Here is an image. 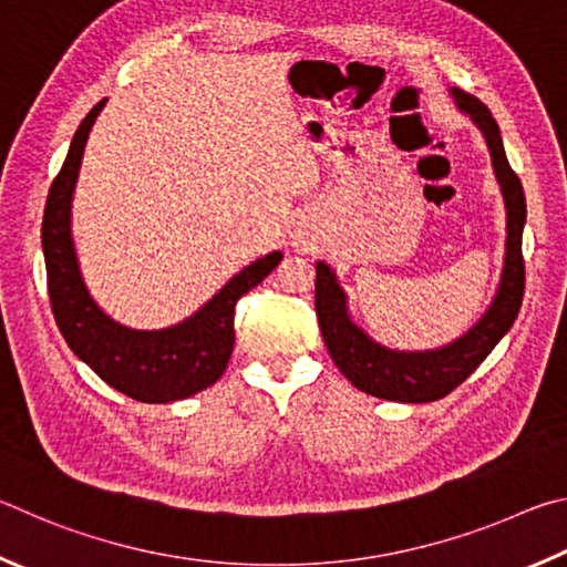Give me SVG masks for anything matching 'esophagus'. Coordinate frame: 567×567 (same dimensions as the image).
<instances>
[{"label": "esophagus", "instance_id": "1", "mask_svg": "<svg viewBox=\"0 0 567 567\" xmlns=\"http://www.w3.org/2000/svg\"><path fill=\"white\" fill-rule=\"evenodd\" d=\"M296 244H303V236H296Z\"/></svg>", "mask_w": 567, "mask_h": 567}]
</instances>
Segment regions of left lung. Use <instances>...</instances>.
Segmentation results:
<instances>
[{
	"mask_svg": "<svg viewBox=\"0 0 567 567\" xmlns=\"http://www.w3.org/2000/svg\"><path fill=\"white\" fill-rule=\"evenodd\" d=\"M461 112L471 118L485 136L491 148L493 168L498 176L501 192L508 208V238H505V264L498 293L491 309L473 329L443 349L435 351H391L369 339L351 321L346 293L336 281L331 266L316 264V316L329 346L333 363L355 389L371 393L375 399L399 403H431L458 389L468 375L485 361L495 343L511 331L515 316L520 311L525 293V261H523V226H525V194L518 174L513 172L505 156L501 128L495 124L491 109L481 99L451 89Z\"/></svg>",
	"mask_w": 567,
	"mask_h": 567,
	"instance_id": "obj_1",
	"label": "left lung"
}]
</instances>
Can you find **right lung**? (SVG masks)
Here are the masks:
<instances>
[{"label":"right lung","instance_id":"1","mask_svg":"<svg viewBox=\"0 0 567 567\" xmlns=\"http://www.w3.org/2000/svg\"><path fill=\"white\" fill-rule=\"evenodd\" d=\"M102 99L79 124L69 154L52 182L44 206L42 248L49 301L64 341L99 379L142 403H172L221 379L234 351L236 301L281 264L274 251L246 266L204 309L162 331H136L116 323L89 296L72 241V194L84 144Z\"/></svg>","mask_w":567,"mask_h":567}]
</instances>
